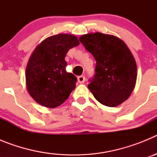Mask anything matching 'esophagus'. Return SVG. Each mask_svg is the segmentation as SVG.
<instances>
[{
  "label": "esophagus",
  "mask_w": 157,
  "mask_h": 157,
  "mask_svg": "<svg viewBox=\"0 0 157 157\" xmlns=\"http://www.w3.org/2000/svg\"><path fill=\"white\" fill-rule=\"evenodd\" d=\"M78 82L79 83H84V82H85V77L83 75L78 76Z\"/></svg>",
  "instance_id": "obj_1"
}]
</instances>
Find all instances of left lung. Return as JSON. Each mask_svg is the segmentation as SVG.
<instances>
[{"instance_id": "1", "label": "left lung", "mask_w": 157, "mask_h": 157, "mask_svg": "<svg viewBox=\"0 0 157 157\" xmlns=\"http://www.w3.org/2000/svg\"><path fill=\"white\" fill-rule=\"evenodd\" d=\"M79 40L95 58L94 78L88 85L95 99L116 107L127 101L137 81V64L126 43L114 35L99 32L83 34Z\"/></svg>"}]
</instances>
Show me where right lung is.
<instances>
[{
  "label": "right lung",
  "mask_w": 157,
  "mask_h": 157,
  "mask_svg": "<svg viewBox=\"0 0 157 157\" xmlns=\"http://www.w3.org/2000/svg\"><path fill=\"white\" fill-rule=\"evenodd\" d=\"M79 45L74 34H59L43 40L36 46L26 67V85L37 104L56 108L63 104L75 88L77 78L65 70V56Z\"/></svg>",
  "instance_id": "right-lung-1"
}]
</instances>
